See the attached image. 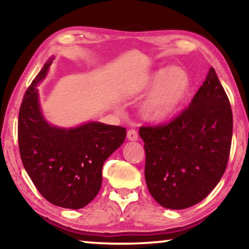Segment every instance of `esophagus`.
Returning a JSON list of instances; mask_svg holds the SVG:
<instances>
[{"label": "esophagus", "instance_id": "esophagus-1", "mask_svg": "<svg viewBox=\"0 0 249 249\" xmlns=\"http://www.w3.org/2000/svg\"><path fill=\"white\" fill-rule=\"evenodd\" d=\"M127 137L129 141H137L138 139V134L135 129H129L127 132Z\"/></svg>", "mask_w": 249, "mask_h": 249}]
</instances>
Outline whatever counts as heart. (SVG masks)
<instances>
[{"mask_svg":"<svg viewBox=\"0 0 249 249\" xmlns=\"http://www.w3.org/2000/svg\"><path fill=\"white\" fill-rule=\"evenodd\" d=\"M147 87L153 91L142 105V114L148 120L161 122L171 118L186 101L190 79L181 68H165L153 74Z\"/></svg>","mask_w":249,"mask_h":249,"instance_id":"heart-1","label":"heart"}]
</instances>
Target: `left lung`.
<instances>
[{"mask_svg":"<svg viewBox=\"0 0 249 249\" xmlns=\"http://www.w3.org/2000/svg\"><path fill=\"white\" fill-rule=\"evenodd\" d=\"M232 124L229 98L211 68L181 113L168 124L139 128L146 185L160 205L187 209L212 192L227 169Z\"/></svg>","mask_w":249,"mask_h":249,"instance_id":"8db88e82","label":"left lung"}]
</instances>
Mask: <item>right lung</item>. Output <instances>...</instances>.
<instances>
[{"instance_id":"add662e5","label":"right lung","mask_w":249,"mask_h":249,"mask_svg":"<svg viewBox=\"0 0 249 249\" xmlns=\"http://www.w3.org/2000/svg\"><path fill=\"white\" fill-rule=\"evenodd\" d=\"M52 60L44 64L23 96L18 119V142L23 168L44 198L64 209L78 210L95 198L102 186V169L124 142L125 128L88 122L72 129L44 120L37 84Z\"/></svg>"}]
</instances>
